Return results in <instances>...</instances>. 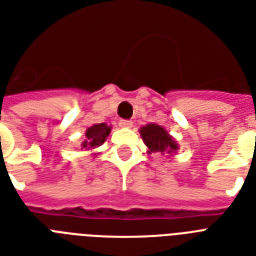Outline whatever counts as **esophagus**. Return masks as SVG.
Listing matches in <instances>:
<instances>
[{"mask_svg": "<svg viewBox=\"0 0 256 256\" xmlns=\"http://www.w3.org/2000/svg\"><path fill=\"white\" fill-rule=\"evenodd\" d=\"M120 126H121V128H132V121H128V120H121V121H120Z\"/></svg>", "mask_w": 256, "mask_h": 256, "instance_id": "obj_1", "label": "esophagus"}]
</instances>
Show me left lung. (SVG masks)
<instances>
[{
  "label": "left lung",
  "instance_id": "1",
  "mask_svg": "<svg viewBox=\"0 0 256 256\" xmlns=\"http://www.w3.org/2000/svg\"><path fill=\"white\" fill-rule=\"evenodd\" d=\"M139 134L142 136L143 142L147 146V152H160L162 155H170L178 152V144L172 138L170 132L156 124H148L139 128Z\"/></svg>",
  "mask_w": 256,
  "mask_h": 256
}]
</instances>
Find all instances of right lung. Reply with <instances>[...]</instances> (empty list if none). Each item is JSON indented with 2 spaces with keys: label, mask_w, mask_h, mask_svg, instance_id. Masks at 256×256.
<instances>
[{
  "label": "right lung",
  "mask_w": 256,
  "mask_h": 256,
  "mask_svg": "<svg viewBox=\"0 0 256 256\" xmlns=\"http://www.w3.org/2000/svg\"><path fill=\"white\" fill-rule=\"evenodd\" d=\"M112 132V126H108L106 124H96L86 128L85 132V138L81 143V146L84 148L92 151V150L97 148L106 140L108 135ZM98 152H94L92 155H97Z\"/></svg>",
  "instance_id": "obj_1"
}]
</instances>
